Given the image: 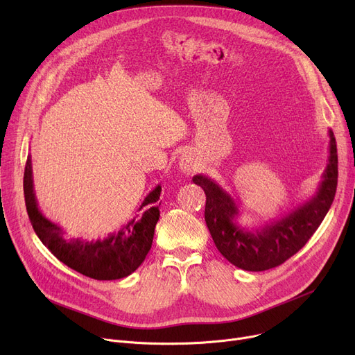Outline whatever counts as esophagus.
Returning <instances> with one entry per match:
<instances>
[{
	"mask_svg": "<svg viewBox=\"0 0 355 355\" xmlns=\"http://www.w3.org/2000/svg\"><path fill=\"white\" fill-rule=\"evenodd\" d=\"M178 165H180V170L184 173V174H193L194 171L198 170V161H197V157L193 154V153H184L181 157H180V161H178Z\"/></svg>",
	"mask_w": 355,
	"mask_h": 355,
	"instance_id": "1",
	"label": "esophagus"
}]
</instances>
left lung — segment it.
I'll use <instances>...</instances> for the list:
<instances>
[{"label": "left lung", "instance_id": "8db88e82", "mask_svg": "<svg viewBox=\"0 0 355 355\" xmlns=\"http://www.w3.org/2000/svg\"><path fill=\"white\" fill-rule=\"evenodd\" d=\"M328 135V164L318 190L301 206L259 229L239 225V207L234 198L214 180L202 174L193 177V182L206 193L204 218L214 245L230 263L243 270L262 272L282 265L306 245L327 216L337 191V144L331 129Z\"/></svg>", "mask_w": 355, "mask_h": 355}]
</instances>
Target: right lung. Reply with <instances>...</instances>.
<instances>
[{
  "mask_svg": "<svg viewBox=\"0 0 355 355\" xmlns=\"http://www.w3.org/2000/svg\"><path fill=\"white\" fill-rule=\"evenodd\" d=\"M161 185L149 193L138 211L118 232L105 239L83 240L70 237L59 225L47 218L37 204L33 184L31 155L24 170V198L31 226L42 243L70 269L98 281H115L135 272L153 246L154 230L159 218Z\"/></svg>",
  "mask_w": 355,
  "mask_h": 355,
  "instance_id": "right-lung-1",
  "label": "right lung"
}]
</instances>
